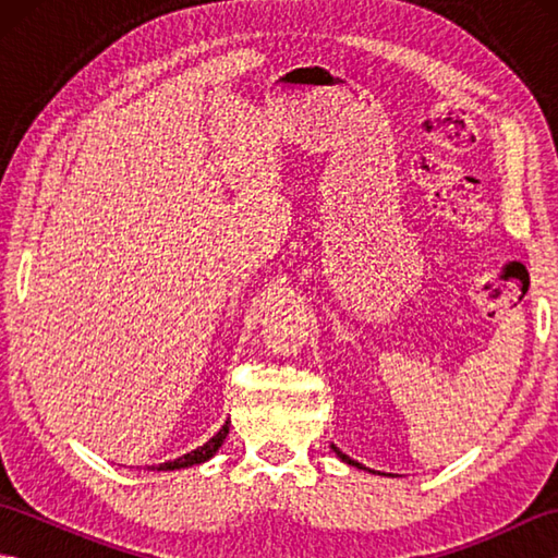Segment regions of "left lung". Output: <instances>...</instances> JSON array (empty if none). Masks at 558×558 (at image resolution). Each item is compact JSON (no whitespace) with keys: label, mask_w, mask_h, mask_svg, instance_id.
<instances>
[{"label":"left lung","mask_w":558,"mask_h":558,"mask_svg":"<svg viewBox=\"0 0 558 558\" xmlns=\"http://www.w3.org/2000/svg\"><path fill=\"white\" fill-rule=\"evenodd\" d=\"M333 450H336V453H338V458H340V460H342V462H348V465H354V468H362V465H360V462H357V460H352V458H348V456H345V453H340V450H338V448H336V446H333ZM362 470H366V468H362Z\"/></svg>","instance_id":"1"}]
</instances>
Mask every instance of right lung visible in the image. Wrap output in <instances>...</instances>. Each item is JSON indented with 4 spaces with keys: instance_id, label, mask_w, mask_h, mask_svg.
Instances as JSON below:
<instances>
[{
    "instance_id": "right-lung-1",
    "label": "right lung",
    "mask_w": 558,
    "mask_h": 558,
    "mask_svg": "<svg viewBox=\"0 0 558 558\" xmlns=\"http://www.w3.org/2000/svg\"><path fill=\"white\" fill-rule=\"evenodd\" d=\"M228 432H230V420L225 422L222 429H220L216 436H213V438H208V441H206L204 446H198L196 450H192V453H186V456L177 458V460L162 462V465L153 468V470H182V468H192V465H198V462L210 460L213 456H216V450L222 446V441H225V436H228Z\"/></svg>"
}]
</instances>
